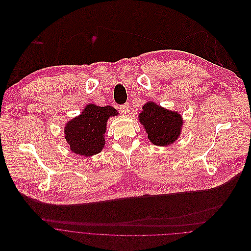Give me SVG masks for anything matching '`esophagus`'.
<instances>
[{
	"label": "esophagus",
	"mask_w": 251,
	"mask_h": 251,
	"mask_svg": "<svg viewBox=\"0 0 251 251\" xmlns=\"http://www.w3.org/2000/svg\"><path fill=\"white\" fill-rule=\"evenodd\" d=\"M119 110L121 111V113H123L124 115H126V114H128V112H129V105L126 103V104H124V105H122V106H120L119 107Z\"/></svg>",
	"instance_id": "obj_1"
}]
</instances>
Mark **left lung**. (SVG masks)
<instances>
[{
  "label": "left lung",
  "instance_id": "8db88e82",
  "mask_svg": "<svg viewBox=\"0 0 251 251\" xmlns=\"http://www.w3.org/2000/svg\"><path fill=\"white\" fill-rule=\"evenodd\" d=\"M138 121L143 126L149 141L157 146L174 143L182 132L183 118L175 111L165 109L155 102H146L138 114Z\"/></svg>",
  "mask_w": 251,
  "mask_h": 251
}]
</instances>
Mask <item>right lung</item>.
<instances>
[{
    "label": "right lung",
    "mask_w": 251,
    "mask_h": 251,
    "mask_svg": "<svg viewBox=\"0 0 251 251\" xmlns=\"http://www.w3.org/2000/svg\"><path fill=\"white\" fill-rule=\"evenodd\" d=\"M119 116L112 106L87 105L83 112L68 121L64 126V137L73 153L90 157L103 150L106 140L107 123L111 117Z\"/></svg>",
    "instance_id": "right-lung-1"
}]
</instances>
